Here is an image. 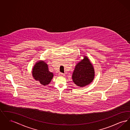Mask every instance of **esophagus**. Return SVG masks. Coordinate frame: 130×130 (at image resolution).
<instances>
[{
  "label": "esophagus",
  "mask_w": 130,
  "mask_h": 130,
  "mask_svg": "<svg viewBox=\"0 0 130 130\" xmlns=\"http://www.w3.org/2000/svg\"><path fill=\"white\" fill-rule=\"evenodd\" d=\"M59 75L60 76H65V74H63V73H59Z\"/></svg>",
  "instance_id": "1"
}]
</instances>
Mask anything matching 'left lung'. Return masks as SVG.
<instances>
[{
	"label": "left lung",
	"mask_w": 130,
	"mask_h": 130,
	"mask_svg": "<svg viewBox=\"0 0 130 130\" xmlns=\"http://www.w3.org/2000/svg\"><path fill=\"white\" fill-rule=\"evenodd\" d=\"M94 72L92 64L86 56H85L76 65L72 75L73 80L78 86H85L93 80Z\"/></svg>",
	"instance_id": "obj_1"
}]
</instances>
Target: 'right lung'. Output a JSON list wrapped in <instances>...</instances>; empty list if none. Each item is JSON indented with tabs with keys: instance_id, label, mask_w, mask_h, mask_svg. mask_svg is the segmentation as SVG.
<instances>
[{
	"instance_id": "right-lung-1",
	"label": "right lung",
	"mask_w": 130,
	"mask_h": 130,
	"mask_svg": "<svg viewBox=\"0 0 130 130\" xmlns=\"http://www.w3.org/2000/svg\"><path fill=\"white\" fill-rule=\"evenodd\" d=\"M32 72L34 78L43 85L49 84L53 77V74L49 71L47 64L43 61L37 63Z\"/></svg>"
}]
</instances>
